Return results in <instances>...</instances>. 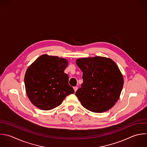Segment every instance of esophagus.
<instances>
[{
  "mask_svg": "<svg viewBox=\"0 0 147 147\" xmlns=\"http://www.w3.org/2000/svg\"><path fill=\"white\" fill-rule=\"evenodd\" d=\"M73 88H74V89L75 92H76L77 90V89H78V87H77V86H74Z\"/></svg>",
  "mask_w": 147,
  "mask_h": 147,
  "instance_id": "esophagus-1",
  "label": "esophagus"
}]
</instances>
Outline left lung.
I'll return each mask as SVG.
<instances>
[{"label": "left lung", "mask_w": 147, "mask_h": 147, "mask_svg": "<svg viewBox=\"0 0 147 147\" xmlns=\"http://www.w3.org/2000/svg\"><path fill=\"white\" fill-rule=\"evenodd\" d=\"M83 72V83L76 92L82 105L95 113L112 108L118 101L124 85L123 75L116 63L102 57L76 61Z\"/></svg>", "instance_id": "left-lung-1"}]
</instances>
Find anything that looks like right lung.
Wrapping results in <instances>:
<instances>
[{
  "label": "right lung",
  "instance_id": "add662e5",
  "mask_svg": "<svg viewBox=\"0 0 147 147\" xmlns=\"http://www.w3.org/2000/svg\"><path fill=\"white\" fill-rule=\"evenodd\" d=\"M68 65L65 59L42 55L27 69L24 85L31 102L40 109L49 111L60 105L66 97L74 93L64 73Z\"/></svg>",
  "mask_w": 147,
  "mask_h": 147
}]
</instances>
